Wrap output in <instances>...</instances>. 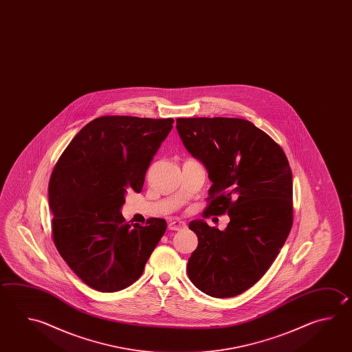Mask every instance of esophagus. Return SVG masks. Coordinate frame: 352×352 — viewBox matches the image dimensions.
Wrapping results in <instances>:
<instances>
[{
    "label": "esophagus",
    "mask_w": 352,
    "mask_h": 352,
    "mask_svg": "<svg viewBox=\"0 0 352 352\" xmlns=\"http://www.w3.org/2000/svg\"><path fill=\"white\" fill-rule=\"evenodd\" d=\"M186 224L184 221H180V220H169L168 221V229L169 230H174V232H179L186 229Z\"/></svg>",
    "instance_id": "1"
}]
</instances>
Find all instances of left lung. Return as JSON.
Here are the masks:
<instances>
[{
	"instance_id": "left-lung-1",
	"label": "left lung",
	"mask_w": 352,
	"mask_h": 352,
	"mask_svg": "<svg viewBox=\"0 0 352 352\" xmlns=\"http://www.w3.org/2000/svg\"><path fill=\"white\" fill-rule=\"evenodd\" d=\"M177 131L212 183L206 212L230 218L224 230L189 224L198 248L188 276L209 296H236L263 278L292 230V169L281 146L249 120L178 118Z\"/></svg>"
}]
</instances>
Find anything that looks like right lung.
<instances>
[{"label": "right lung", "instance_id": "1", "mask_svg": "<svg viewBox=\"0 0 352 352\" xmlns=\"http://www.w3.org/2000/svg\"><path fill=\"white\" fill-rule=\"evenodd\" d=\"M173 122L96 118L76 134L54 166L48 186L54 245L94 290L120 292L132 285L166 232L164 219L133 226L120 210L126 190H142Z\"/></svg>", "mask_w": 352, "mask_h": 352}]
</instances>
